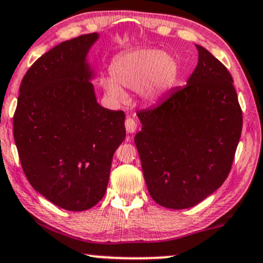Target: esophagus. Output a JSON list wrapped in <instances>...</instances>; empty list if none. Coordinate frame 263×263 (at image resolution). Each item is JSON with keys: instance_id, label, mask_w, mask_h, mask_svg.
<instances>
[{"instance_id": "esophagus-1", "label": "esophagus", "mask_w": 263, "mask_h": 263, "mask_svg": "<svg viewBox=\"0 0 263 263\" xmlns=\"http://www.w3.org/2000/svg\"><path fill=\"white\" fill-rule=\"evenodd\" d=\"M125 127H126V131H127L128 134H135L136 129H137V124H136V121L134 120V119L127 118L125 121Z\"/></svg>"}]
</instances>
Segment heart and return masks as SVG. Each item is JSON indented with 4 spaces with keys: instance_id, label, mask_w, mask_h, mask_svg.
<instances>
[{
    "instance_id": "heart-1",
    "label": "heart",
    "mask_w": 263,
    "mask_h": 263,
    "mask_svg": "<svg viewBox=\"0 0 263 263\" xmlns=\"http://www.w3.org/2000/svg\"><path fill=\"white\" fill-rule=\"evenodd\" d=\"M178 62L159 48L132 49L119 55L111 64V75L103 76L101 85L112 101L124 103V88L138 89L143 101L154 103L174 87L178 78Z\"/></svg>"
}]
</instances>
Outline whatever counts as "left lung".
<instances>
[{"instance_id": "8db88e82", "label": "left lung", "mask_w": 263, "mask_h": 263, "mask_svg": "<svg viewBox=\"0 0 263 263\" xmlns=\"http://www.w3.org/2000/svg\"><path fill=\"white\" fill-rule=\"evenodd\" d=\"M198 64L187 85L137 116L135 136L148 192L155 202L182 210L226 181L242 127L233 79L208 49L195 45Z\"/></svg>"}]
</instances>
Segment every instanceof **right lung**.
<instances>
[{
  "label": "right lung",
  "instance_id": "obj_1",
  "mask_svg": "<svg viewBox=\"0 0 263 263\" xmlns=\"http://www.w3.org/2000/svg\"><path fill=\"white\" fill-rule=\"evenodd\" d=\"M99 34L59 43L26 71L13 135L32 188L69 211H85L104 197L112 156L126 136L125 112L97 102L87 62Z\"/></svg>",
  "mask_w": 263,
  "mask_h": 263
}]
</instances>
